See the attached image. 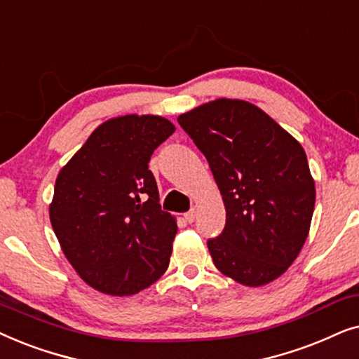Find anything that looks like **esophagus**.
I'll use <instances>...</instances> for the list:
<instances>
[{
	"instance_id": "1",
	"label": "esophagus",
	"mask_w": 359,
	"mask_h": 359,
	"mask_svg": "<svg viewBox=\"0 0 359 359\" xmlns=\"http://www.w3.org/2000/svg\"><path fill=\"white\" fill-rule=\"evenodd\" d=\"M184 217H185V222H189V223H194V222H195V218H197V210L192 208V210H190V212L185 213Z\"/></svg>"
}]
</instances>
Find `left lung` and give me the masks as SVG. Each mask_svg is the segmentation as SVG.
I'll return each instance as SVG.
<instances>
[{"instance_id": "1", "label": "left lung", "mask_w": 359, "mask_h": 359, "mask_svg": "<svg viewBox=\"0 0 359 359\" xmlns=\"http://www.w3.org/2000/svg\"><path fill=\"white\" fill-rule=\"evenodd\" d=\"M207 157L226 224L208 240L213 264L248 287L280 277L310 231L315 180L304 147L259 107L218 98L177 118Z\"/></svg>"}]
</instances>
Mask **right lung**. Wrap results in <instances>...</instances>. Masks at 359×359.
Listing matches in <instances>:
<instances>
[{"label":"right lung","mask_w":359,"mask_h":359,"mask_svg":"<svg viewBox=\"0 0 359 359\" xmlns=\"http://www.w3.org/2000/svg\"><path fill=\"white\" fill-rule=\"evenodd\" d=\"M174 131L157 114L109 118L57 175L52 228L67 261L98 292L137 294L169 267L177 219L161 210L147 162Z\"/></svg>","instance_id":"1"}]
</instances>
